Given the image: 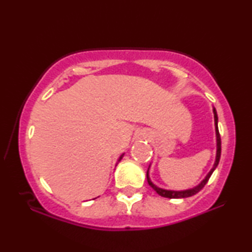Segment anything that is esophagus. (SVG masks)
Instances as JSON below:
<instances>
[{"label":"esophagus","instance_id":"esophagus-1","mask_svg":"<svg viewBox=\"0 0 252 252\" xmlns=\"http://www.w3.org/2000/svg\"><path fill=\"white\" fill-rule=\"evenodd\" d=\"M150 136H151V132H150L149 129H147V128L140 129L139 132H137V137H139V139L146 140V139H149Z\"/></svg>","mask_w":252,"mask_h":252}]
</instances>
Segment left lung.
Masks as SVG:
<instances>
[{"instance_id": "8db88e82", "label": "left lung", "mask_w": 252, "mask_h": 252, "mask_svg": "<svg viewBox=\"0 0 252 252\" xmlns=\"http://www.w3.org/2000/svg\"><path fill=\"white\" fill-rule=\"evenodd\" d=\"M213 115H215V125H216V136H217V157H216V161H215V165H213V167L211 168V171L209 172L208 175H206L204 180H203L201 184L198 186H196V187L191 188V189H187V190H180V191H175V190H165V189H161V188H158L157 186H155L153 182H151L150 178H149V168H148L147 171V180H148V184L151 188L154 189L155 191L157 192L158 195L163 196V197H167V198H186V197H190V196L197 194V192L203 189V187L206 185V182L209 181L210 177H211L213 171L216 170V167L218 166L219 164V159H220V155H221V140H220V134H219V129H218V116H217V111L216 109L213 108Z\"/></svg>"}]
</instances>
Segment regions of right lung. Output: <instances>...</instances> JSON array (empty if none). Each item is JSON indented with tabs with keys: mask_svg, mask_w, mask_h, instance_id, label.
Returning a JSON list of instances; mask_svg holds the SVG:
<instances>
[{
	"mask_svg": "<svg viewBox=\"0 0 252 252\" xmlns=\"http://www.w3.org/2000/svg\"><path fill=\"white\" fill-rule=\"evenodd\" d=\"M123 156H124V155H122V156H120V157H119V159H118V161H120V160H122V158H123Z\"/></svg>",
	"mask_w": 252,
	"mask_h": 252,
	"instance_id": "obj_1",
	"label": "right lung"
}]
</instances>
